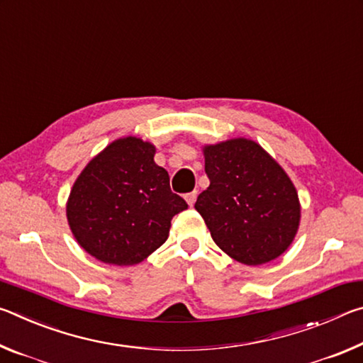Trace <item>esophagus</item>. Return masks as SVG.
I'll return each instance as SVG.
<instances>
[{"label":"esophagus","instance_id":"1","mask_svg":"<svg viewBox=\"0 0 363 363\" xmlns=\"http://www.w3.org/2000/svg\"><path fill=\"white\" fill-rule=\"evenodd\" d=\"M195 200H196V192H190V194L186 195V201H187L189 206H194Z\"/></svg>","mask_w":363,"mask_h":363}]
</instances>
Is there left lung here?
Segmentation results:
<instances>
[{"instance_id":"obj_1","label":"left lung","mask_w":363,"mask_h":363,"mask_svg":"<svg viewBox=\"0 0 363 363\" xmlns=\"http://www.w3.org/2000/svg\"><path fill=\"white\" fill-rule=\"evenodd\" d=\"M210 187L199 195L214 243L247 266L284 255L301 223L298 190L290 176L255 140L233 138L203 145Z\"/></svg>"}]
</instances>
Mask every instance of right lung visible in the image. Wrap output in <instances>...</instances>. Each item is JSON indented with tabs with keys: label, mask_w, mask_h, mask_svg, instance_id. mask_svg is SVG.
Segmentation results:
<instances>
[{
	"label": "right lung",
	"mask_w": 363,
	"mask_h": 363,
	"mask_svg": "<svg viewBox=\"0 0 363 363\" xmlns=\"http://www.w3.org/2000/svg\"><path fill=\"white\" fill-rule=\"evenodd\" d=\"M153 157L152 143L120 138L97 153L73 182L67 220L79 247L101 262H143L167 242L171 219L187 208L171 192L168 171Z\"/></svg>",
	"instance_id": "obj_1"
}]
</instances>
